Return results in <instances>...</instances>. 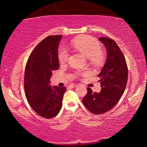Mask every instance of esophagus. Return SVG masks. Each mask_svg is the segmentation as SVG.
<instances>
[{
    "label": "esophagus",
    "instance_id": "1",
    "mask_svg": "<svg viewBox=\"0 0 147 147\" xmlns=\"http://www.w3.org/2000/svg\"><path fill=\"white\" fill-rule=\"evenodd\" d=\"M76 86H77L76 84H71V85H70V87H71V88H75V87H76Z\"/></svg>",
    "mask_w": 147,
    "mask_h": 147
}]
</instances>
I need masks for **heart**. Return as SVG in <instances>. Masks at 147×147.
Segmentation results:
<instances>
[{
  "label": "heart",
  "mask_w": 147,
  "mask_h": 147,
  "mask_svg": "<svg viewBox=\"0 0 147 147\" xmlns=\"http://www.w3.org/2000/svg\"><path fill=\"white\" fill-rule=\"evenodd\" d=\"M74 47L88 58L92 64L96 65L101 63L103 59V54L100 52V43L90 37L84 36L71 42ZM69 53L65 47H61L58 51V59L61 63L68 60Z\"/></svg>",
  "instance_id": "b5f03b06"
}]
</instances>
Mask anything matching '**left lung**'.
<instances>
[{
  "label": "left lung",
  "mask_w": 147,
  "mask_h": 147,
  "mask_svg": "<svg viewBox=\"0 0 147 147\" xmlns=\"http://www.w3.org/2000/svg\"><path fill=\"white\" fill-rule=\"evenodd\" d=\"M107 51V59L98 75L101 85L99 93L88 88L82 102L94 114L104 113L110 110L120 100L128 80V67L123 53L112 39L100 38Z\"/></svg>",
  "instance_id": "1"
}]
</instances>
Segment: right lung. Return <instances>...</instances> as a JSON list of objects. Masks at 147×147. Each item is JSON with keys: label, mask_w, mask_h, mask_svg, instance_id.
<instances>
[{"label": "right lung", "mask_w": 147, "mask_h": 147, "mask_svg": "<svg viewBox=\"0 0 147 147\" xmlns=\"http://www.w3.org/2000/svg\"><path fill=\"white\" fill-rule=\"evenodd\" d=\"M62 36H49L32 52L24 72V91L30 106L39 115L51 119L59 113L65 87L50 86L52 72L59 69L58 49Z\"/></svg>", "instance_id": "add662e5"}]
</instances>
